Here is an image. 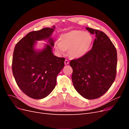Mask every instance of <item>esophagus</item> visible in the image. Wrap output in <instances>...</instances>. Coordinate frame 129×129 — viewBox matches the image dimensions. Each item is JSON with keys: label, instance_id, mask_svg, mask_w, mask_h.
Returning <instances> with one entry per match:
<instances>
[{"label": "esophagus", "instance_id": "esophagus-1", "mask_svg": "<svg viewBox=\"0 0 129 129\" xmlns=\"http://www.w3.org/2000/svg\"><path fill=\"white\" fill-rule=\"evenodd\" d=\"M69 63V61H68V60H66V59L65 61H64V64H68Z\"/></svg>", "mask_w": 129, "mask_h": 129}]
</instances>
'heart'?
<instances>
[{
  "label": "heart",
  "mask_w": 129,
  "mask_h": 129,
  "mask_svg": "<svg viewBox=\"0 0 129 129\" xmlns=\"http://www.w3.org/2000/svg\"><path fill=\"white\" fill-rule=\"evenodd\" d=\"M92 41V37L89 33L81 30H73L62 34L60 41H56L54 47L60 54H63L66 49H69L70 55L79 58L88 52Z\"/></svg>",
  "instance_id": "heart-1"
}]
</instances>
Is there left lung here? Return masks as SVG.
Instances as JSON below:
<instances>
[{"instance_id":"left-lung-1","label":"left lung","mask_w":129,"mask_h":129,"mask_svg":"<svg viewBox=\"0 0 129 129\" xmlns=\"http://www.w3.org/2000/svg\"><path fill=\"white\" fill-rule=\"evenodd\" d=\"M96 39L91 49L85 55L70 62L72 79L79 93L88 100L99 98L110 88L115 80L117 50L104 32L86 27Z\"/></svg>"}]
</instances>
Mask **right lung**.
<instances>
[{"mask_svg": "<svg viewBox=\"0 0 129 129\" xmlns=\"http://www.w3.org/2000/svg\"><path fill=\"white\" fill-rule=\"evenodd\" d=\"M55 26L33 31L22 38L15 46L12 69L21 91L30 98L44 99L55 88L56 77L64 67V57L52 52L54 41L51 38ZM48 40L41 51L34 48L37 41Z\"/></svg>", "mask_w": 129, "mask_h": 129, "instance_id": "1", "label": "right lung"}]
</instances>
